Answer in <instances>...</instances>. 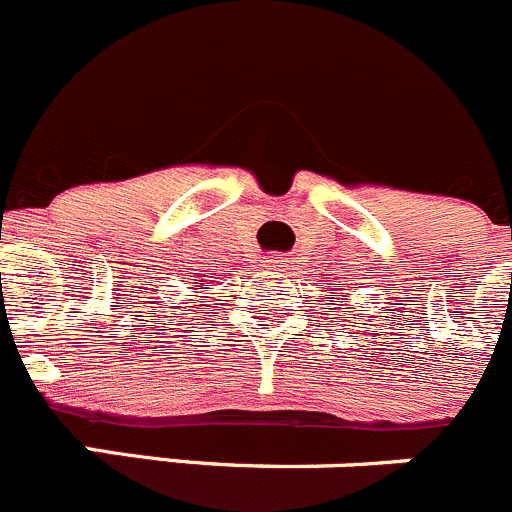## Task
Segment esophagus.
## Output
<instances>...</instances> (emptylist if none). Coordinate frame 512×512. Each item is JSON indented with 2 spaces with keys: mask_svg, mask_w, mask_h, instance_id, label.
Here are the masks:
<instances>
[{
  "mask_svg": "<svg viewBox=\"0 0 512 512\" xmlns=\"http://www.w3.org/2000/svg\"><path fill=\"white\" fill-rule=\"evenodd\" d=\"M262 262H265L267 270H285V267H288V260L280 255H267Z\"/></svg>",
  "mask_w": 512,
  "mask_h": 512,
  "instance_id": "1",
  "label": "esophagus"
}]
</instances>
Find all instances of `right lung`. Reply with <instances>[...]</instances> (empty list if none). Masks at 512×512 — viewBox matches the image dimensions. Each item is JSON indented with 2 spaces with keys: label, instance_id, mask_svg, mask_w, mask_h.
Masks as SVG:
<instances>
[{
  "label": "right lung",
  "instance_id": "add662e5",
  "mask_svg": "<svg viewBox=\"0 0 512 512\" xmlns=\"http://www.w3.org/2000/svg\"><path fill=\"white\" fill-rule=\"evenodd\" d=\"M194 275H197V272H194ZM204 278H207V275H202V280H197V288H194V290H202V285L207 283V280H204Z\"/></svg>",
  "mask_w": 512,
  "mask_h": 512
}]
</instances>
